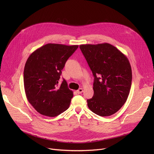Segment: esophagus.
I'll list each match as a JSON object with an SVG mask.
<instances>
[{"mask_svg": "<svg viewBox=\"0 0 154 154\" xmlns=\"http://www.w3.org/2000/svg\"><path fill=\"white\" fill-rule=\"evenodd\" d=\"M77 91V93H78V94H81L82 92H83V89L82 88H79L78 90H77L76 91Z\"/></svg>", "mask_w": 154, "mask_h": 154, "instance_id": "1", "label": "esophagus"}]
</instances>
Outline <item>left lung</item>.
<instances>
[{
    "mask_svg": "<svg viewBox=\"0 0 154 154\" xmlns=\"http://www.w3.org/2000/svg\"><path fill=\"white\" fill-rule=\"evenodd\" d=\"M80 49L93 72L94 95L88 106L95 114L109 116L125 103L132 73L127 57L108 43L82 45Z\"/></svg>",
    "mask_w": 154,
    "mask_h": 154,
    "instance_id": "1",
    "label": "left lung"
}]
</instances>
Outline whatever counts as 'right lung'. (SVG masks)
Segmentation results:
<instances>
[{"label":"right lung","instance_id":"add662e5","mask_svg":"<svg viewBox=\"0 0 154 154\" xmlns=\"http://www.w3.org/2000/svg\"><path fill=\"white\" fill-rule=\"evenodd\" d=\"M78 45L49 43L35 51L28 58L24 70L27 99L41 115L55 117L69 108L73 92L63 79L58 85L61 70Z\"/></svg>","mask_w":154,"mask_h":154}]
</instances>
